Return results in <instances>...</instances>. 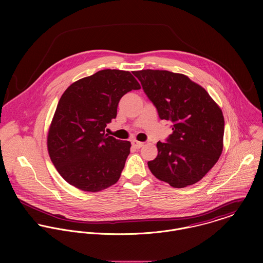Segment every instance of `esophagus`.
Masks as SVG:
<instances>
[{"mask_svg":"<svg viewBox=\"0 0 263 263\" xmlns=\"http://www.w3.org/2000/svg\"><path fill=\"white\" fill-rule=\"evenodd\" d=\"M132 145H133V147H135L136 149H141V148L144 146V143L138 142V141H133V142H132Z\"/></svg>","mask_w":263,"mask_h":263,"instance_id":"1","label":"esophagus"}]
</instances>
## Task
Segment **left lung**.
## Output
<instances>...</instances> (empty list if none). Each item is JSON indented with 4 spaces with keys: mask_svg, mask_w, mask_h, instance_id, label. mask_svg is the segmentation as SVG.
Instances as JSON below:
<instances>
[{
    "mask_svg": "<svg viewBox=\"0 0 263 263\" xmlns=\"http://www.w3.org/2000/svg\"><path fill=\"white\" fill-rule=\"evenodd\" d=\"M157 108L171 121L172 134L158 142V156L148 162L153 175L175 188L199 181L223 151L224 116L209 93L187 76L169 71L134 72Z\"/></svg>",
    "mask_w": 263,
    "mask_h": 263,
    "instance_id": "1",
    "label": "left lung"
}]
</instances>
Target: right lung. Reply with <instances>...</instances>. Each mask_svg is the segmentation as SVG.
Masks as SVG:
<instances>
[{"instance_id": "1", "label": "right lung", "mask_w": 263, "mask_h": 263, "mask_svg": "<svg viewBox=\"0 0 263 263\" xmlns=\"http://www.w3.org/2000/svg\"><path fill=\"white\" fill-rule=\"evenodd\" d=\"M141 86L129 72L102 70L73 83L62 95L48 136L49 157L61 176L83 191L117 182L130 143L105 134L121 97Z\"/></svg>"}]
</instances>
